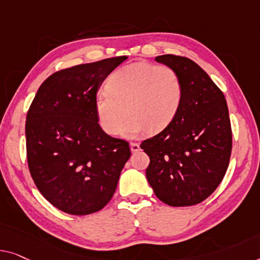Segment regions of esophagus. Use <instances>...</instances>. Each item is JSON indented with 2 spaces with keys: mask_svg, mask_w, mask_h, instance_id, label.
Masks as SVG:
<instances>
[{
  "mask_svg": "<svg viewBox=\"0 0 260 260\" xmlns=\"http://www.w3.org/2000/svg\"><path fill=\"white\" fill-rule=\"evenodd\" d=\"M131 150L133 153L139 152V150H140V145H139V143H137V142H131Z\"/></svg>",
  "mask_w": 260,
  "mask_h": 260,
  "instance_id": "esophagus-1",
  "label": "esophagus"
}]
</instances>
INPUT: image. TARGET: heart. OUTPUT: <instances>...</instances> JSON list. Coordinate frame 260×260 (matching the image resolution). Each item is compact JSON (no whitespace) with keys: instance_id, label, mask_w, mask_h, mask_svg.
<instances>
[{"instance_id":"1","label":"heart","mask_w":260,"mask_h":260,"mask_svg":"<svg viewBox=\"0 0 260 260\" xmlns=\"http://www.w3.org/2000/svg\"><path fill=\"white\" fill-rule=\"evenodd\" d=\"M183 84L175 69L139 61L114 71L106 81V91L96 93L95 114L108 134H118L131 115L122 134L135 138L145 132L158 133L179 114Z\"/></svg>"}]
</instances>
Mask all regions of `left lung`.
Here are the masks:
<instances>
[{"label":"left lung","mask_w":260,"mask_h":260,"mask_svg":"<svg viewBox=\"0 0 260 260\" xmlns=\"http://www.w3.org/2000/svg\"><path fill=\"white\" fill-rule=\"evenodd\" d=\"M155 60L176 70L183 100L167 128L141 143L150 158L146 176L164 203L195 205L216 190L229 166L232 133L226 100L208 73L189 58L162 55Z\"/></svg>","instance_id":"obj_1"}]
</instances>
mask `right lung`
<instances>
[{"label": "right lung", "mask_w": 260, "mask_h": 260, "mask_svg": "<svg viewBox=\"0 0 260 260\" xmlns=\"http://www.w3.org/2000/svg\"><path fill=\"white\" fill-rule=\"evenodd\" d=\"M126 56L57 71L46 78L26 114V157L31 177L46 200L70 215H88L110 202L128 142L102 129L94 98Z\"/></svg>", "instance_id": "add662e5"}]
</instances>
